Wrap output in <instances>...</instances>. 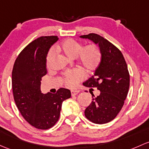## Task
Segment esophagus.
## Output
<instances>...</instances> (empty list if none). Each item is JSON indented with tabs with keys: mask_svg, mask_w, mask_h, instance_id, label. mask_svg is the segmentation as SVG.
Segmentation results:
<instances>
[{
	"mask_svg": "<svg viewBox=\"0 0 149 149\" xmlns=\"http://www.w3.org/2000/svg\"><path fill=\"white\" fill-rule=\"evenodd\" d=\"M79 93V90H76V91H71V95H76L78 93Z\"/></svg>",
	"mask_w": 149,
	"mask_h": 149,
	"instance_id": "esophagus-1",
	"label": "esophagus"
}]
</instances>
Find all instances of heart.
Instances as JSON below:
<instances>
[{
	"label": "heart",
	"mask_w": 149,
	"mask_h": 149,
	"mask_svg": "<svg viewBox=\"0 0 149 149\" xmlns=\"http://www.w3.org/2000/svg\"><path fill=\"white\" fill-rule=\"evenodd\" d=\"M58 52H61L70 58H74L78 56L79 64L86 71H93L98 68L101 60V54L99 48L94 44H91L82 48L81 43L73 40L66 39L55 48ZM54 49L50 50L46 57L47 65L51 64L54 58ZM84 79V74L79 69L68 70L63 75V82L67 87L74 88L78 83Z\"/></svg>",
	"instance_id": "b5f03b06"
}]
</instances>
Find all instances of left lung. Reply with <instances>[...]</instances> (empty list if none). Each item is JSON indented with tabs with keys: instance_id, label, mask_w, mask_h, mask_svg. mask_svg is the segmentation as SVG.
I'll return each mask as SVG.
<instances>
[{
	"instance_id": "1",
	"label": "left lung",
	"mask_w": 149,
	"mask_h": 149,
	"mask_svg": "<svg viewBox=\"0 0 149 149\" xmlns=\"http://www.w3.org/2000/svg\"><path fill=\"white\" fill-rule=\"evenodd\" d=\"M80 38L98 45L101 54L94 74L83 83L85 86L95 87L101 92L95 98L92 95L93 101L86 109L85 116L97 124L109 123L121 110L127 96L130 84L127 64L119 49L101 36L90 33Z\"/></svg>"
}]
</instances>
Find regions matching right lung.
I'll list each match as a JSON object with an SVG mask.
<instances>
[{"label":"right lung","mask_w":149,"mask_h":149,"mask_svg":"<svg viewBox=\"0 0 149 149\" xmlns=\"http://www.w3.org/2000/svg\"><path fill=\"white\" fill-rule=\"evenodd\" d=\"M57 36H41L20 53L12 72L14 101L23 118L38 129H48L58 121L63 101L71 96L70 90L58 89L56 93H43L41 78L47 73L46 57Z\"/></svg>","instance_id":"add662e5"}]
</instances>
